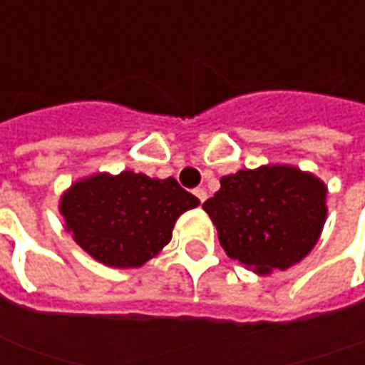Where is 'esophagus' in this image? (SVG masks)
<instances>
[{"mask_svg":"<svg viewBox=\"0 0 365 365\" xmlns=\"http://www.w3.org/2000/svg\"><path fill=\"white\" fill-rule=\"evenodd\" d=\"M194 195L197 197V200H200V202H202V204H204L207 197V192L204 190V187H197V190H194Z\"/></svg>","mask_w":365,"mask_h":365,"instance_id":"1","label":"esophagus"}]
</instances>
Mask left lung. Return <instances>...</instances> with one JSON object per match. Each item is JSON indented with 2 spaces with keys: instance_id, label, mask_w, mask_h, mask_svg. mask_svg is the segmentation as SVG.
<instances>
[{
  "instance_id": "8db88e82",
  "label": "left lung",
  "mask_w": 365,
  "mask_h": 365,
  "mask_svg": "<svg viewBox=\"0 0 365 365\" xmlns=\"http://www.w3.org/2000/svg\"><path fill=\"white\" fill-rule=\"evenodd\" d=\"M327 187L293 165H262L224 175L204 202L226 255L269 274L301 262L327 218Z\"/></svg>"
}]
</instances>
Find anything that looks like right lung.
<instances>
[{"instance_id":"1","label":"right lung","mask_w":365,"mask_h":365,"mask_svg":"<svg viewBox=\"0 0 365 365\" xmlns=\"http://www.w3.org/2000/svg\"><path fill=\"white\" fill-rule=\"evenodd\" d=\"M200 204L173 178L96 173L60 197V214L74 242L115 269L143 267L171 240L175 220Z\"/></svg>"}]
</instances>
